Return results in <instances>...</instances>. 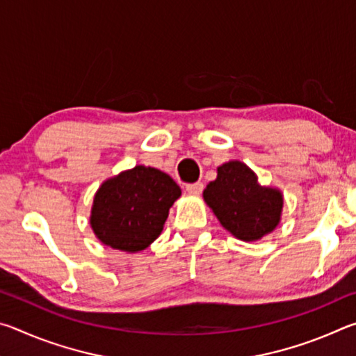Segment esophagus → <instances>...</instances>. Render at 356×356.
<instances>
[{
	"instance_id": "34e87169",
	"label": "esophagus",
	"mask_w": 356,
	"mask_h": 356,
	"mask_svg": "<svg viewBox=\"0 0 356 356\" xmlns=\"http://www.w3.org/2000/svg\"><path fill=\"white\" fill-rule=\"evenodd\" d=\"M202 190H204V185H202L201 182H196V184H190V185H186V191H188L190 195H195V196H197V195H201Z\"/></svg>"
}]
</instances>
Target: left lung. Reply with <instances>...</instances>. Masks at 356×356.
Segmentation results:
<instances>
[{
	"instance_id": "obj_1",
	"label": "left lung",
	"mask_w": 356,
	"mask_h": 356,
	"mask_svg": "<svg viewBox=\"0 0 356 356\" xmlns=\"http://www.w3.org/2000/svg\"><path fill=\"white\" fill-rule=\"evenodd\" d=\"M202 196L221 226L243 242L267 236L280 225L282 193L257 182L254 171L238 160L218 166Z\"/></svg>"
}]
</instances>
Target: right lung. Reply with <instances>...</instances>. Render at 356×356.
<instances>
[{
	"label": "right lung",
	"instance_id": "right-lung-1",
	"mask_svg": "<svg viewBox=\"0 0 356 356\" xmlns=\"http://www.w3.org/2000/svg\"><path fill=\"white\" fill-rule=\"evenodd\" d=\"M180 195V186L166 172L138 165L100 185L89 222L95 237L113 250L143 251L163 231Z\"/></svg>",
	"mask_w": 356,
	"mask_h": 356
}]
</instances>
